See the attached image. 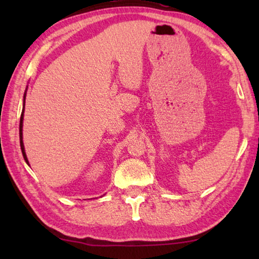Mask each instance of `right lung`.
Returning a JSON list of instances; mask_svg holds the SVG:
<instances>
[{"label": "right lung", "mask_w": 259, "mask_h": 259, "mask_svg": "<svg viewBox=\"0 0 259 259\" xmlns=\"http://www.w3.org/2000/svg\"><path fill=\"white\" fill-rule=\"evenodd\" d=\"M25 98H26V93H25V95H24V107H25ZM23 121H24V108H23V112H21V116H20V124H19V137H20V148H21V152H23L24 160L26 161V163L28 164V160H27V156H26V153H25V147H24V143H23Z\"/></svg>", "instance_id": "right-lung-1"}]
</instances>
